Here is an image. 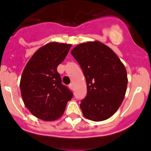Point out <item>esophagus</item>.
Masks as SVG:
<instances>
[{
	"label": "esophagus",
	"mask_w": 151,
	"mask_h": 151,
	"mask_svg": "<svg viewBox=\"0 0 151 151\" xmlns=\"http://www.w3.org/2000/svg\"><path fill=\"white\" fill-rule=\"evenodd\" d=\"M68 87H69V88L71 90H73L74 89V85L72 84V83H71V84H69V85H68Z\"/></svg>",
	"instance_id": "esophagus-1"
}]
</instances>
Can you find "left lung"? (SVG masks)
<instances>
[{
    "mask_svg": "<svg viewBox=\"0 0 151 151\" xmlns=\"http://www.w3.org/2000/svg\"><path fill=\"white\" fill-rule=\"evenodd\" d=\"M71 54L86 80L88 93L80 105L83 115L93 121L108 119L118 110L126 94L124 65L113 50L98 41L80 44Z\"/></svg>",
    "mask_w": 151,
    "mask_h": 151,
    "instance_id": "8db88e82",
    "label": "left lung"
}]
</instances>
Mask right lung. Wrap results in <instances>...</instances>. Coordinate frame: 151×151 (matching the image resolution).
I'll use <instances>...</instances> for the list:
<instances>
[{
  "label": "right lung",
  "instance_id": "right-lung-1",
  "mask_svg": "<svg viewBox=\"0 0 151 151\" xmlns=\"http://www.w3.org/2000/svg\"><path fill=\"white\" fill-rule=\"evenodd\" d=\"M71 47L58 42L47 44L33 55L24 68L19 84L22 100L28 110L39 119H58L72 98V92L62 84L57 71Z\"/></svg>",
  "mask_w": 151,
  "mask_h": 151
}]
</instances>
